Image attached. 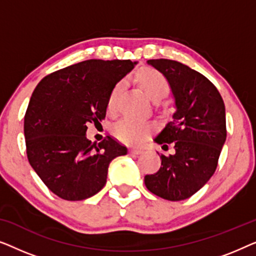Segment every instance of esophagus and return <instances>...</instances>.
I'll list each match as a JSON object with an SVG mask.
<instances>
[{
  "label": "esophagus",
  "mask_w": 256,
  "mask_h": 256,
  "mask_svg": "<svg viewBox=\"0 0 256 256\" xmlns=\"http://www.w3.org/2000/svg\"><path fill=\"white\" fill-rule=\"evenodd\" d=\"M129 152H130L132 155H140V154L142 152V150L138 148H130L129 149Z\"/></svg>",
  "instance_id": "obj_1"
}]
</instances>
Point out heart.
<instances>
[{
    "label": "heart",
    "instance_id": "obj_1",
    "mask_svg": "<svg viewBox=\"0 0 256 256\" xmlns=\"http://www.w3.org/2000/svg\"><path fill=\"white\" fill-rule=\"evenodd\" d=\"M138 82L150 96V99L155 102H158L170 92V84L168 79L162 73L154 68L141 70L138 73ZM122 86H124V82H118L110 90L107 101V108L110 112H113L116 107L118 96L121 92ZM150 128H152V126L149 122L135 120L132 118H124L113 126L112 132L121 142L132 144V143L142 141L149 132Z\"/></svg>",
    "mask_w": 256,
    "mask_h": 256
}]
</instances>
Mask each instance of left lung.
<instances>
[{"mask_svg":"<svg viewBox=\"0 0 256 256\" xmlns=\"http://www.w3.org/2000/svg\"><path fill=\"white\" fill-rule=\"evenodd\" d=\"M149 65L170 84L176 112L155 141L174 152L160 155L162 164L144 184L154 194L171 202L184 200L208 183L218 166L226 141L225 104L216 87L188 66L170 59H150Z\"/></svg>","mask_w":256,"mask_h":256,"instance_id":"8db88e82","label":"left lung"}]
</instances>
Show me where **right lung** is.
Returning a JSON list of instances; mask_svg holds the SVG:
<instances>
[{
  "label": "right lung",
  "mask_w": 256,
  "mask_h": 256,
  "mask_svg": "<svg viewBox=\"0 0 256 256\" xmlns=\"http://www.w3.org/2000/svg\"><path fill=\"white\" fill-rule=\"evenodd\" d=\"M135 64L90 59L51 73L34 88L24 116L28 160L62 199L82 200L98 194L110 163L127 154L110 136L96 144L86 132L87 124L106 118L110 90Z\"/></svg>",
  "instance_id": "1"
}]
</instances>
